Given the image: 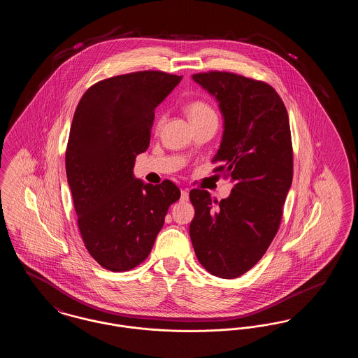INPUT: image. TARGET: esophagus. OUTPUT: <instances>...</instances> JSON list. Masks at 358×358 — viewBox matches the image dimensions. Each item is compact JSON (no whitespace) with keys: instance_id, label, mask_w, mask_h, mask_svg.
Listing matches in <instances>:
<instances>
[{"instance_id":"34e87169","label":"esophagus","mask_w":358,"mask_h":358,"mask_svg":"<svg viewBox=\"0 0 358 358\" xmlns=\"http://www.w3.org/2000/svg\"><path fill=\"white\" fill-rule=\"evenodd\" d=\"M187 200H189V193H187V190L182 189L181 190V201H187Z\"/></svg>"}]
</instances>
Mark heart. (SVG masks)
<instances>
[{
	"mask_svg": "<svg viewBox=\"0 0 358 358\" xmlns=\"http://www.w3.org/2000/svg\"><path fill=\"white\" fill-rule=\"evenodd\" d=\"M187 117L192 120H203L209 117H216L213 110L203 102H193L187 106ZM162 124V120H158V126Z\"/></svg>",
	"mask_w": 358,
	"mask_h": 358,
	"instance_id": "obj_1",
	"label": "heart"
}]
</instances>
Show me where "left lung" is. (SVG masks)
I'll return each mask as SVG.
<instances>
[{
	"label": "left lung",
	"instance_id": "8db88e82",
	"mask_svg": "<svg viewBox=\"0 0 358 358\" xmlns=\"http://www.w3.org/2000/svg\"><path fill=\"white\" fill-rule=\"evenodd\" d=\"M222 115L216 171L234 184L216 201L206 190L189 193L194 217L189 235L206 271L234 279L251 270L275 238L292 182L289 115L271 85L229 73H196Z\"/></svg>",
	"mask_w": 358,
	"mask_h": 358
}]
</instances>
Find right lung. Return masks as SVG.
<instances>
[{
  "label": "right lung",
  "instance_id": "add662e5",
  "mask_svg": "<svg viewBox=\"0 0 358 358\" xmlns=\"http://www.w3.org/2000/svg\"><path fill=\"white\" fill-rule=\"evenodd\" d=\"M181 76L142 71L102 80L85 91L69 131L66 171L85 248L102 267L127 271L153 248L168 209L181 193L136 178L148 150L154 110Z\"/></svg>",
  "mask_w": 358,
  "mask_h": 358
}]
</instances>
